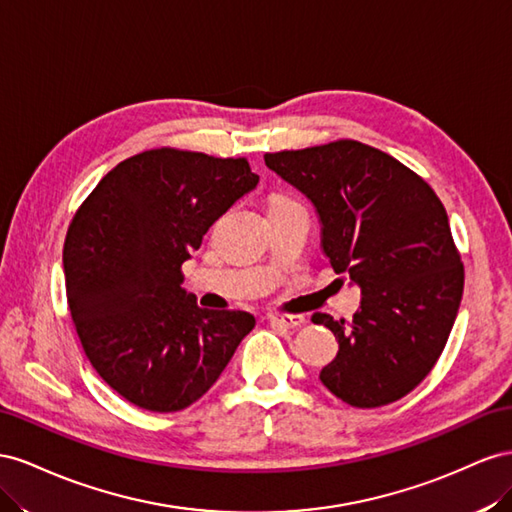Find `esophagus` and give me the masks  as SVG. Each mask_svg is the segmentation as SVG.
<instances>
[{
    "label": "esophagus",
    "mask_w": 512,
    "mask_h": 512,
    "mask_svg": "<svg viewBox=\"0 0 512 512\" xmlns=\"http://www.w3.org/2000/svg\"><path fill=\"white\" fill-rule=\"evenodd\" d=\"M270 324L274 328H298L304 324V317L302 315H281V313H274L268 317Z\"/></svg>",
    "instance_id": "obj_1"
}]
</instances>
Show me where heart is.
Segmentation results:
<instances>
[{"label": "heart", "mask_w": 512, "mask_h": 512, "mask_svg": "<svg viewBox=\"0 0 512 512\" xmlns=\"http://www.w3.org/2000/svg\"><path fill=\"white\" fill-rule=\"evenodd\" d=\"M283 201H291V199H287V197H274L272 199V203H283ZM272 203H270V206H272Z\"/></svg>", "instance_id": "heart-1"}]
</instances>
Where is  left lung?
I'll use <instances>...</instances> for the list:
<instances>
[{"label": "left lung", "instance_id": "left-lung-1", "mask_svg": "<svg viewBox=\"0 0 512 512\" xmlns=\"http://www.w3.org/2000/svg\"><path fill=\"white\" fill-rule=\"evenodd\" d=\"M264 160L311 199L332 270L362 294L352 321L313 315L339 341L321 384L352 407L399 401L435 367L463 296L440 197L397 158L352 139Z\"/></svg>", "mask_w": 512, "mask_h": 512}]
</instances>
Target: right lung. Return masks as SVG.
Wrapping results in <instances>:
<instances>
[{
  "mask_svg": "<svg viewBox=\"0 0 512 512\" xmlns=\"http://www.w3.org/2000/svg\"><path fill=\"white\" fill-rule=\"evenodd\" d=\"M259 175L246 158L158 148L113 167L68 227V309L96 373L148 412L206 394L255 326L244 311L201 309L182 264Z\"/></svg>",
  "mask_w": 512,
  "mask_h": 512,
  "instance_id": "right-lung-1",
  "label": "right lung"
}]
</instances>
